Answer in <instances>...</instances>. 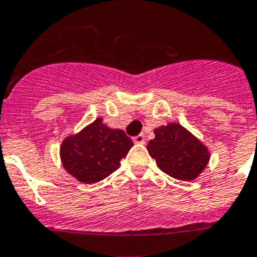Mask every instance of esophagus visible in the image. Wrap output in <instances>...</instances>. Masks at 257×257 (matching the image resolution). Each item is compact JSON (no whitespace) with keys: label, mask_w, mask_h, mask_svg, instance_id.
<instances>
[{"label":"esophagus","mask_w":257,"mask_h":257,"mask_svg":"<svg viewBox=\"0 0 257 257\" xmlns=\"http://www.w3.org/2000/svg\"><path fill=\"white\" fill-rule=\"evenodd\" d=\"M133 141H135V144H141V145H144V144H145V136H144V135L136 136V137L133 138Z\"/></svg>","instance_id":"1"}]
</instances>
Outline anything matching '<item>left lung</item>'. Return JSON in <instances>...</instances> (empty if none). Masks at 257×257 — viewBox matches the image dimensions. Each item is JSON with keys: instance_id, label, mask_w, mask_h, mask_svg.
Wrapping results in <instances>:
<instances>
[{"instance_id": "obj_1", "label": "left lung", "mask_w": 257, "mask_h": 257, "mask_svg": "<svg viewBox=\"0 0 257 257\" xmlns=\"http://www.w3.org/2000/svg\"><path fill=\"white\" fill-rule=\"evenodd\" d=\"M155 138L147 151L164 173L181 181H193L204 171L211 158L209 150L186 128L169 122L154 131Z\"/></svg>"}]
</instances>
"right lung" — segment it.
Returning a JSON list of instances; mask_svg holds the SVG:
<instances>
[{
	"label": "right lung",
	"instance_id": "1",
	"mask_svg": "<svg viewBox=\"0 0 257 257\" xmlns=\"http://www.w3.org/2000/svg\"><path fill=\"white\" fill-rule=\"evenodd\" d=\"M133 146L121 129H112L97 117L76 135L67 136L61 145L62 164L82 184H95L120 167Z\"/></svg>",
	"mask_w": 257,
	"mask_h": 257
}]
</instances>
